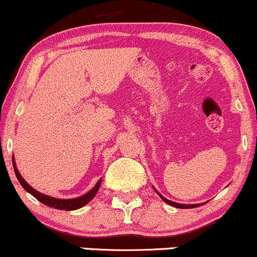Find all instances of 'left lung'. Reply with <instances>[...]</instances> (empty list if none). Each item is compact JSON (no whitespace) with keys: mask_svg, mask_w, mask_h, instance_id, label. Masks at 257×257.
Instances as JSON below:
<instances>
[{"mask_svg":"<svg viewBox=\"0 0 257 257\" xmlns=\"http://www.w3.org/2000/svg\"><path fill=\"white\" fill-rule=\"evenodd\" d=\"M161 196V194H159ZM161 198L164 200V202L168 203V204L175 206V208H180V209H188V208H196V206H198L200 204H180V203H175V202H172V200H168L167 198H164L163 196H161Z\"/></svg>","mask_w":257,"mask_h":257,"instance_id":"obj_1","label":"left lung"}]
</instances>
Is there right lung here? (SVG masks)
Returning a JSON list of instances; mask_svg holds the SVG:
<instances>
[{
  "mask_svg": "<svg viewBox=\"0 0 257 257\" xmlns=\"http://www.w3.org/2000/svg\"><path fill=\"white\" fill-rule=\"evenodd\" d=\"M13 167H14V172H16L18 181H19L20 185L24 187L25 191H28L29 193L32 194V196H34L37 200H40L41 203H43L44 205H48V206H51V208H54V209H59V210H75V209L82 208V206L87 204L89 200L94 198V196H95L96 192H98V190L100 187V182H101V180H99L98 184L94 186L93 190L89 191V192H88L87 194H84V196L78 197V198H75V199H58V198H53V197L46 196V194L40 193L38 191L34 190V188H32L31 186L29 185L28 182H26L25 180L22 178V175H20L19 172H18L16 164H14V163H13Z\"/></svg>",
  "mask_w": 257,
  "mask_h": 257,
  "instance_id": "right-lung-1",
  "label": "right lung"
}]
</instances>
